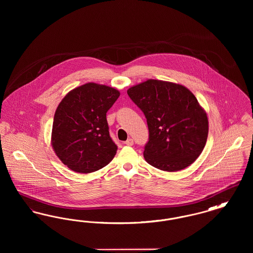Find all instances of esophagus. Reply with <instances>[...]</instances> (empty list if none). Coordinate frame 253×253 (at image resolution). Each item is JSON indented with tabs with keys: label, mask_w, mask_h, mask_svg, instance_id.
I'll use <instances>...</instances> for the list:
<instances>
[{
	"label": "esophagus",
	"mask_w": 253,
	"mask_h": 253,
	"mask_svg": "<svg viewBox=\"0 0 253 253\" xmlns=\"http://www.w3.org/2000/svg\"><path fill=\"white\" fill-rule=\"evenodd\" d=\"M125 144L128 145V146H132V145H133V140H132V138H128L125 141Z\"/></svg>",
	"instance_id": "1"
}]
</instances>
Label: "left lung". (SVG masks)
Masks as SVG:
<instances>
[{
  "instance_id": "1",
  "label": "left lung",
  "mask_w": 253,
  "mask_h": 253,
  "mask_svg": "<svg viewBox=\"0 0 253 253\" xmlns=\"http://www.w3.org/2000/svg\"><path fill=\"white\" fill-rule=\"evenodd\" d=\"M147 120L145 160L176 171L190 166L204 149L209 122L193 93L182 85L149 80L127 91Z\"/></svg>"
}]
</instances>
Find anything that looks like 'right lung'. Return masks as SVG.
I'll return each instance as SVG.
<instances>
[{
  "label": "right lung",
  "instance_id": "add662e5",
  "mask_svg": "<svg viewBox=\"0 0 253 253\" xmlns=\"http://www.w3.org/2000/svg\"><path fill=\"white\" fill-rule=\"evenodd\" d=\"M119 96L112 87L86 84L61 100L54 116L52 145L68 168L89 173L112 161L118 146L110 136L106 113Z\"/></svg>",
  "mask_w": 253,
  "mask_h": 253
}]
</instances>
